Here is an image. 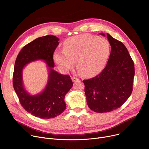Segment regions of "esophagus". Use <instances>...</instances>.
<instances>
[{
    "label": "esophagus",
    "instance_id": "1",
    "mask_svg": "<svg viewBox=\"0 0 149 149\" xmlns=\"http://www.w3.org/2000/svg\"><path fill=\"white\" fill-rule=\"evenodd\" d=\"M71 79H72V80L73 82H77V81H78L79 80L77 78H75V77H72Z\"/></svg>",
    "mask_w": 149,
    "mask_h": 149
}]
</instances>
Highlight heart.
Wrapping results in <instances>:
<instances>
[{"mask_svg": "<svg viewBox=\"0 0 149 149\" xmlns=\"http://www.w3.org/2000/svg\"><path fill=\"white\" fill-rule=\"evenodd\" d=\"M109 41L90 34L72 36L65 40L63 51H56L54 59L60 70L67 72L74 65L84 77H90L104 68L110 54Z\"/></svg>", "mask_w": 149, "mask_h": 149, "instance_id": "b5f03b06", "label": "heart"}]
</instances>
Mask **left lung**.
Instances as JSON below:
<instances>
[{
    "label": "left lung",
    "instance_id": "obj_1",
    "mask_svg": "<svg viewBox=\"0 0 149 149\" xmlns=\"http://www.w3.org/2000/svg\"><path fill=\"white\" fill-rule=\"evenodd\" d=\"M100 34L105 36L104 33ZM107 36L111 48L107 65L96 77L83 81L88 106L96 113L120 108L133 90V61L121 42L109 33Z\"/></svg>",
    "mask_w": 149,
    "mask_h": 149
}]
</instances>
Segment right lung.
Masks as SVG:
<instances>
[{
	"mask_svg": "<svg viewBox=\"0 0 149 149\" xmlns=\"http://www.w3.org/2000/svg\"><path fill=\"white\" fill-rule=\"evenodd\" d=\"M59 40L53 35L35 39L21 49L15 63L13 85L20 104L27 112L40 118H52L64 111L65 95L73 86L68 75L59 74L54 70L53 54L59 45ZM38 60H44L47 63L48 82L41 93L31 95L24 88L22 72L29 63Z\"/></svg>",
	"mask_w": 149,
	"mask_h": 149,
	"instance_id": "1",
	"label": "right lung"
}]
</instances>
